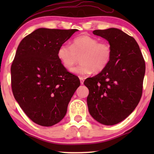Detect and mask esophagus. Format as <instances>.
Wrapping results in <instances>:
<instances>
[{"mask_svg": "<svg viewBox=\"0 0 154 154\" xmlns=\"http://www.w3.org/2000/svg\"><path fill=\"white\" fill-rule=\"evenodd\" d=\"M80 81H81V85H83L84 79H83V77H80Z\"/></svg>", "mask_w": 154, "mask_h": 154, "instance_id": "obj_1", "label": "esophagus"}]
</instances>
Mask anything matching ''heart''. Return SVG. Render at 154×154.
<instances>
[{
    "mask_svg": "<svg viewBox=\"0 0 154 154\" xmlns=\"http://www.w3.org/2000/svg\"><path fill=\"white\" fill-rule=\"evenodd\" d=\"M112 50L106 42L99 43L98 39L88 34L75 38L71 45L63 44L57 50V57L67 69H71L80 57L81 64L71 71L77 75H85L92 71L99 73L104 70L111 60Z\"/></svg>",
    "mask_w": 154,
    "mask_h": 154,
    "instance_id": "heart-1",
    "label": "heart"
}]
</instances>
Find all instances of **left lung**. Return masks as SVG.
<instances>
[{"label": "left lung", "instance_id": "left-lung-1", "mask_svg": "<svg viewBox=\"0 0 154 154\" xmlns=\"http://www.w3.org/2000/svg\"><path fill=\"white\" fill-rule=\"evenodd\" d=\"M112 50L104 70L88 78L84 85L89 90L87 104L90 114L105 125L125 119L140 102L145 74V62L134 38L119 29L94 30Z\"/></svg>", "mask_w": 154, "mask_h": 154}]
</instances>
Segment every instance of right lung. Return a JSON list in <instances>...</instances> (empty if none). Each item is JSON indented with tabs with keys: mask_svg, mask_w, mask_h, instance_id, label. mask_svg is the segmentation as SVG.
<instances>
[{
	"mask_svg": "<svg viewBox=\"0 0 154 154\" xmlns=\"http://www.w3.org/2000/svg\"><path fill=\"white\" fill-rule=\"evenodd\" d=\"M77 31L40 28L18 46L11 66L12 92L24 112L38 125L50 127L62 121L81 84L57 57L60 46Z\"/></svg>",
	"mask_w": 154,
	"mask_h": 154,
	"instance_id": "obj_1",
	"label": "right lung"
}]
</instances>
